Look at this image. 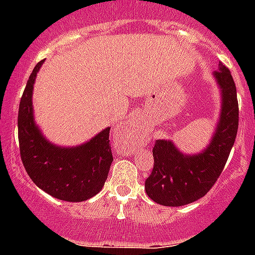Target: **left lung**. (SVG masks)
I'll return each instance as SVG.
<instances>
[{
    "label": "left lung",
    "instance_id": "obj_1",
    "mask_svg": "<svg viewBox=\"0 0 255 255\" xmlns=\"http://www.w3.org/2000/svg\"><path fill=\"white\" fill-rule=\"evenodd\" d=\"M213 76L221 91V112L206 149L186 154L172 140H155L154 166L145 180V191L155 203L166 207L193 203L211 190L224 170L238 134V96L231 73L222 62Z\"/></svg>",
    "mask_w": 255,
    "mask_h": 255
}]
</instances>
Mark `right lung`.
Instances as JSON below:
<instances>
[{
  "mask_svg": "<svg viewBox=\"0 0 255 255\" xmlns=\"http://www.w3.org/2000/svg\"><path fill=\"white\" fill-rule=\"evenodd\" d=\"M44 60L35 65L22 93L17 116L21 161L35 185L65 202H83L102 190L114 161L110 129L75 147L52 144L34 121L33 88Z\"/></svg>",
  "mask_w": 255,
  "mask_h": 255,
  "instance_id": "1",
  "label": "right lung"
}]
</instances>
